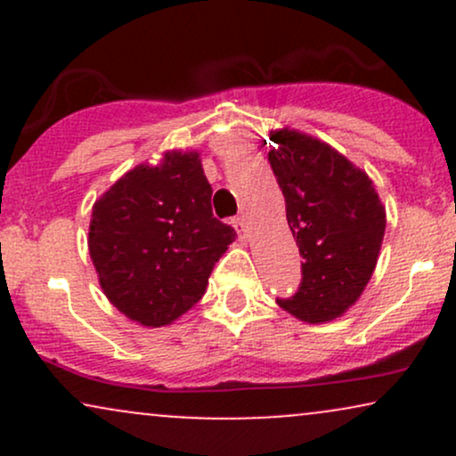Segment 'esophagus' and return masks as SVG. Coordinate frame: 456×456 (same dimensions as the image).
<instances>
[{
    "instance_id": "34e87169",
    "label": "esophagus",
    "mask_w": 456,
    "mask_h": 456,
    "mask_svg": "<svg viewBox=\"0 0 456 456\" xmlns=\"http://www.w3.org/2000/svg\"><path fill=\"white\" fill-rule=\"evenodd\" d=\"M233 227H235V232H238L240 238H244V235H246V218H244V216L235 218Z\"/></svg>"
}]
</instances>
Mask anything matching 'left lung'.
Instances as JSON below:
<instances>
[{"label": "left lung", "instance_id": "obj_1", "mask_svg": "<svg viewBox=\"0 0 456 456\" xmlns=\"http://www.w3.org/2000/svg\"><path fill=\"white\" fill-rule=\"evenodd\" d=\"M268 160L285 197L302 255V282L279 306L308 323L341 317L378 265L386 210L373 182L332 145L297 130H274Z\"/></svg>", "mask_w": 456, "mask_h": 456}]
</instances>
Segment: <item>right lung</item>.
<instances>
[{"mask_svg": "<svg viewBox=\"0 0 456 456\" xmlns=\"http://www.w3.org/2000/svg\"><path fill=\"white\" fill-rule=\"evenodd\" d=\"M212 186L197 151H167L137 165L94 203L90 257L104 296L128 319L169 326L206 294L235 240L214 218Z\"/></svg>", "mask_w": 456, "mask_h": 456, "instance_id": "add662e5", "label": "right lung"}]
</instances>
